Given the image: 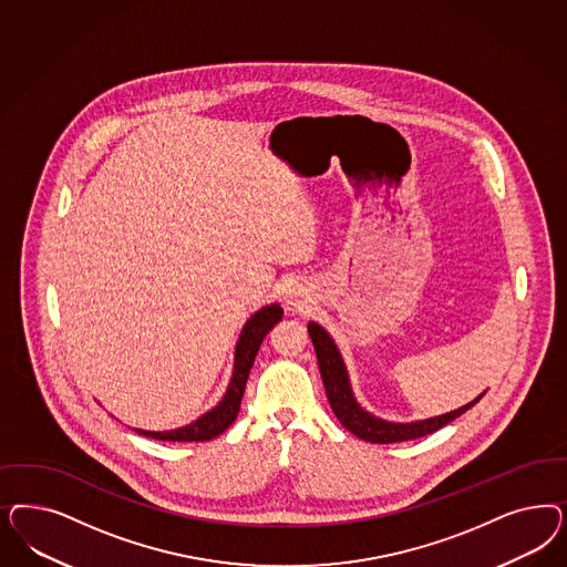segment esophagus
<instances>
[{
    "instance_id": "obj_1",
    "label": "esophagus",
    "mask_w": 567,
    "mask_h": 567,
    "mask_svg": "<svg viewBox=\"0 0 567 567\" xmlns=\"http://www.w3.org/2000/svg\"><path fill=\"white\" fill-rule=\"evenodd\" d=\"M292 300H293V298H292V296H290V298H288V302H290V305H293Z\"/></svg>"
}]
</instances>
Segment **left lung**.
<instances>
[{
  "instance_id": "obj_1",
  "label": "left lung",
  "mask_w": 567,
  "mask_h": 567,
  "mask_svg": "<svg viewBox=\"0 0 567 567\" xmlns=\"http://www.w3.org/2000/svg\"><path fill=\"white\" fill-rule=\"evenodd\" d=\"M309 336H311L312 347L317 352V363H319L321 380L326 385V394H328L333 415L340 420L348 432H352L354 436L367 440V442L392 444V442H404V440L427 436L440 427H444L446 423L457 420L458 415H463L467 409H472L475 402L484 396V392H482L475 401L467 402V404L458 406L451 413H444L439 417H430V420L411 421V423L380 420V417L367 413L365 409L354 399L350 380H348L347 365H344L342 354H340V350L336 347V342L331 340L328 331L321 328L319 323L311 321L309 323Z\"/></svg>"
}]
</instances>
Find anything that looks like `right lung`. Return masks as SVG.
Segmentation results:
<instances>
[{"label":"right lung","mask_w":567,"mask_h":567,"mask_svg":"<svg viewBox=\"0 0 567 567\" xmlns=\"http://www.w3.org/2000/svg\"><path fill=\"white\" fill-rule=\"evenodd\" d=\"M281 315H284V309L279 305H267L246 321V326L239 333L238 344H236L231 382H229L223 401L215 409H210L198 420L192 421L189 425L177 427V430L147 432V430L135 427V432L147 436V439L168 440V442H204V440L217 439L219 434H223L238 417L239 402H241L244 390H246L248 373L255 365L256 352L260 348V342L274 329L275 323L281 321Z\"/></svg>","instance_id":"1"}]
</instances>
